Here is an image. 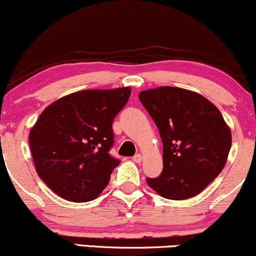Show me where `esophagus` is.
Segmentation results:
<instances>
[{"instance_id": "1", "label": "esophagus", "mask_w": 256, "mask_h": 256, "mask_svg": "<svg viewBox=\"0 0 256 256\" xmlns=\"http://www.w3.org/2000/svg\"><path fill=\"white\" fill-rule=\"evenodd\" d=\"M142 158H143L142 155H140V154H136L134 158H132V160H134V162H140V161H142Z\"/></svg>"}]
</instances>
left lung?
<instances>
[{"label":"left lung","instance_id":"left-lung-1","mask_svg":"<svg viewBox=\"0 0 256 256\" xmlns=\"http://www.w3.org/2000/svg\"><path fill=\"white\" fill-rule=\"evenodd\" d=\"M140 104L156 124L164 168L146 183L170 200L196 196L219 176L231 149V131L222 113L200 94L162 86L142 91Z\"/></svg>","mask_w":256,"mask_h":256}]
</instances>
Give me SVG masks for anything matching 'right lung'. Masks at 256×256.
<instances>
[{
    "mask_svg": "<svg viewBox=\"0 0 256 256\" xmlns=\"http://www.w3.org/2000/svg\"><path fill=\"white\" fill-rule=\"evenodd\" d=\"M130 95V88L78 91L43 110L28 140L38 176L55 194L88 202L107 186L120 164L110 154L112 124Z\"/></svg>",
    "mask_w": 256,
    "mask_h": 256,
    "instance_id": "1",
    "label": "right lung"
}]
</instances>
